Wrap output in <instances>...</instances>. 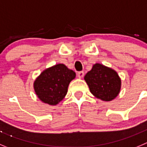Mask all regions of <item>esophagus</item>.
<instances>
[{
	"instance_id": "1",
	"label": "esophagus",
	"mask_w": 147,
	"mask_h": 147,
	"mask_svg": "<svg viewBox=\"0 0 147 147\" xmlns=\"http://www.w3.org/2000/svg\"><path fill=\"white\" fill-rule=\"evenodd\" d=\"M83 76H84V72H83V71L78 72V77L79 78H82Z\"/></svg>"
}]
</instances>
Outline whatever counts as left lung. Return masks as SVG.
Listing matches in <instances>:
<instances>
[{
	"instance_id": "left-lung-1",
	"label": "left lung",
	"mask_w": 147,
	"mask_h": 147,
	"mask_svg": "<svg viewBox=\"0 0 147 147\" xmlns=\"http://www.w3.org/2000/svg\"><path fill=\"white\" fill-rule=\"evenodd\" d=\"M84 80L95 97L109 102L115 99L121 90V80L118 73L101 64H94L92 69L84 77Z\"/></svg>"
}]
</instances>
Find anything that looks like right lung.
Returning <instances> with one entry per match:
<instances>
[{
    "label": "right lung",
    "instance_id": "1",
    "mask_svg": "<svg viewBox=\"0 0 147 147\" xmlns=\"http://www.w3.org/2000/svg\"><path fill=\"white\" fill-rule=\"evenodd\" d=\"M76 74L64 64L45 69L34 82L36 94L42 102L56 105L65 97L69 84Z\"/></svg>",
    "mask_w": 147,
    "mask_h": 147
}]
</instances>
